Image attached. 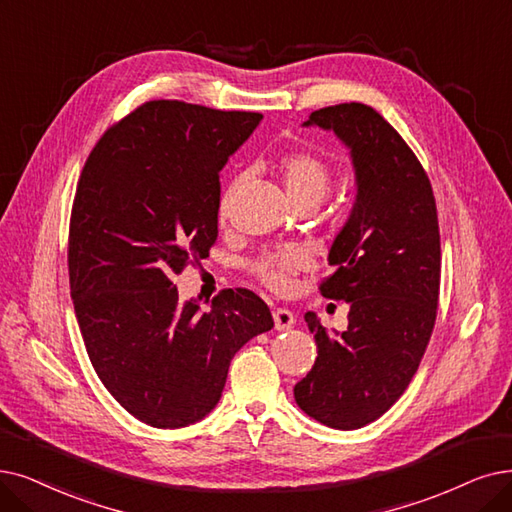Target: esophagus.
Listing matches in <instances>:
<instances>
[{
	"mask_svg": "<svg viewBox=\"0 0 512 512\" xmlns=\"http://www.w3.org/2000/svg\"><path fill=\"white\" fill-rule=\"evenodd\" d=\"M273 319H275V327H277L279 332L290 330V327L296 323L294 313L288 311V309H275V311H273Z\"/></svg>",
	"mask_w": 512,
	"mask_h": 512,
	"instance_id": "esophagus-1",
	"label": "esophagus"
}]
</instances>
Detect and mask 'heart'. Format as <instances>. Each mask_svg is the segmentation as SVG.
<instances>
[{"label":"heart","instance_id":"obj_1","mask_svg":"<svg viewBox=\"0 0 512 512\" xmlns=\"http://www.w3.org/2000/svg\"><path fill=\"white\" fill-rule=\"evenodd\" d=\"M279 176L283 182L285 195L290 197L296 208L306 206V203H319L327 197L332 189V168L327 161L309 151H294L281 157L279 161ZM245 185V174H237L227 189H224L220 203H218V216L220 220H227L233 208V201L241 187ZM309 256L298 248H281L275 252L262 254L254 260L252 271L260 283L267 285L269 290L277 294H285L292 290L294 277L302 271L309 269Z\"/></svg>","mask_w":512,"mask_h":512}]
</instances>
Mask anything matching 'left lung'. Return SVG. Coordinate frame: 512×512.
I'll return each mask as SVG.
<instances>
[{
  "instance_id": "1",
  "label": "left lung",
  "mask_w": 512,
  "mask_h": 512,
  "mask_svg": "<svg viewBox=\"0 0 512 512\" xmlns=\"http://www.w3.org/2000/svg\"><path fill=\"white\" fill-rule=\"evenodd\" d=\"M304 126L334 130L351 149L357 197L319 283L351 304L349 327L330 338L315 313L317 359L296 386L300 410L353 431L378 420L410 386L431 340L441 283V239L431 180L407 142L361 102L313 111Z\"/></svg>"
}]
</instances>
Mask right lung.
Returning <instances> with one entry per match:
<instances>
[{"mask_svg":"<svg viewBox=\"0 0 512 512\" xmlns=\"http://www.w3.org/2000/svg\"><path fill=\"white\" fill-rule=\"evenodd\" d=\"M260 119L149 100L100 136L81 170L67 254L75 317L100 382L149 426L210 414L235 353L273 327L250 290H222L201 311L174 285L216 243L220 170Z\"/></svg>","mask_w":512,"mask_h":512,"instance_id":"obj_1","label":"right lung"}]
</instances>
